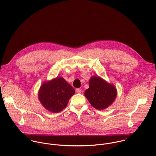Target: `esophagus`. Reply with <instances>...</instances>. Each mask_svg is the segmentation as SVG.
<instances>
[{
    "instance_id": "34e87169",
    "label": "esophagus",
    "mask_w": 156,
    "mask_h": 156,
    "mask_svg": "<svg viewBox=\"0 0 156 156\" xmlns=\"http://www.w3.org/2000/svg\"><path fill=\"white\" fill-rule=\"evenodd\" d=\"M76 93L80 94V93L82 92V90L80 89V88H77V89H76Z\"/></svg>"
}]
</instances>
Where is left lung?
Segmentation results:
<instances>
[{
    "instance_id": "obj_1",
    "label": "left lung",
    "mask_w": 156,
    "mask_h": 156,
    "mask_svg": "<svg viewBox=\"0 0 156 156\" xmlns=\"http://www.w3.org/2000/svg\"><path fill=\"white\" fill-rule=\"evenodd\" d=\"M89 88L85 95L90 104L98 110L107 108L116 97V89L99 77H92L89 82Z\"/></svg>"
}]
</instances>
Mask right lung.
Instances as JSON below:
<instances>
[{"label":"right lung","instance_id":"right-lung-1","mask_svg":"<svg viewBox=\"0 0 156 156\" xmlns=\"http://www.w3.org/2000/svg\"><path fill=\"white\" fill-rule=\"evenodd\" d=\"M74 88L62 77H56L41 87L38 97L46 109L53 113L62 111L74 94Z\"/></svg>","mask_w":156,"mask_h":156}]
</instances>
